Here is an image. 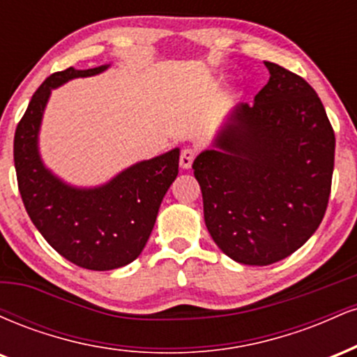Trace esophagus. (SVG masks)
<instances>
[{"label": "esophagus", "instance_id": "obj_1", "mask_svg": "<svg viewBox=\"0 0 357 357\" xmlns=\"http://www.w3.org/2000/svg\"><path fill=\"white\" fill-rule=\"evenodd\" d=\"M195 158H196V151L192 149V147H184L181 151V158H179V166H181L183 169H188V167H191Z\"/></svg>", "mask_w": 357, "mask_h": 357}]
</instances>
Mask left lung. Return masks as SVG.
I'll return each mask as SVG.
<instances>
[{
	"label": "left lung",
	"instance_id": "obj_1",
	"mask_svg": "<svg viewBox=\"0 0 357 357\" xmlns=\"http://www.w3.org/2000/svg\"><path fill=\"white\" fill-rule=\"evenodd\" d=\"M265 67L255 102L233 110L192 162L208 231L243 265L275 264L314 235L334 171V129L315 90L280 65Z\"/></svg>",
	"mask_w": 357,
	"mask_h": 357
}]
</instances>
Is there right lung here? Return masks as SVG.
<instances>
[{"instance_id": "right-lung-1", "label": "right lung", "mask_w": 357, "mask_h": 357, "mask_svg": "<svg viewBox=\"0 0 357 357\" xmlns=\"http://www.w3.org/2000/svg\"><path fill=\"white\" fill-rule=\"evenodd\" d=\"M109 65L53 73L36 89L16 126L13 158L18 190L36 230L61 257L89 270H114L141 255L166 191L178 176L179 149L141 161L97 188L56 178L38 153V130L53 89L92 77Z\"/></svg>"}]
</instances>
